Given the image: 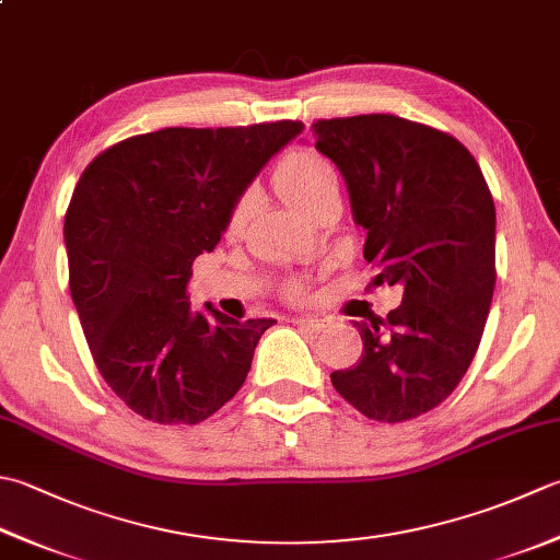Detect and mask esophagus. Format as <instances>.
I'll return each mask as SVG.
<instances>
[{"instance_id":"1","label":"esophagus","mask_w":560,"mask_h":560,"mask_svg":"<svg viewBox=\"0 0 560 560\" xmlns=\"http://www.w3.org/2000/svg\"><path fill=\"white\" fill-rule=\"evenodd\" d=\"M293 323L299 327H305V330H311V332H320V330H325V325H327L325 317H317V315L293 317Z\"/></svg>"}]
</instances>
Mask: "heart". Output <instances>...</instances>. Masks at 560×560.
I'll use <instances>...</instances> for the list:
<instances>
[{
  "label": "heart",
  "instance_id": "b5f03b06",
  "mask_svg": "<svg viewBox=\"0 0 560 560\" xmlns=\"http://www.w3.org/2000/svg\"><path fill=\"white\" fill-rule=\"evenodd\" d=\"M273 186H277L283 203H287L291 211L303 215L305 211H311L327 191L337 189V179L330 164L323 162L320 158L311 155V152H293V155L283 160L277 172H273ZM245 218L247 206L240 203L233 218H230V233H237V230L245 225Z\"/></svg>",
  "mask_w": 560,
  "mask_h": 560
}]
</instances>
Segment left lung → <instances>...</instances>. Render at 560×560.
Wrapping results in <instances>:
<instances>
[{
    "mask_svg": "<svg viewBox=\"0 0 560 560\" xmlns=\"http://www.w3.org/2000/svg\"><path fill=\"white\" fill-rule=\"evenodd\" d=\"M366 230L376 281L402 287L388 315L354 320L364 342L332 386L369 420L405 422L452 396L476 357L495 289V203L456 138L400 116L313 124Z\"/></svg>",
    "mask_w": 560,
    "mask_h": 560,
    "instance_id": "8db88e82",
    "label": "left lung"
}]
</instances>
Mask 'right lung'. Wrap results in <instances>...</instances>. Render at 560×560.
<instances>
[{"instance_id":"obj_1","label":"right lung","mask_w":560,"mask_h":560,"mask_svg":"<svg viewBox=\"0 0 560 560\" xmlns=\"http://www.w3.org/2000/svg\"><path fill=\"white\" fill-rule=\"evenodd\" d=\"M301 120L162 128L94 158L65 213L70 293L98 374L140 418L196 424L235 396L271 317L240 323L186 283Z\"/></svg>"}]
</instances>
